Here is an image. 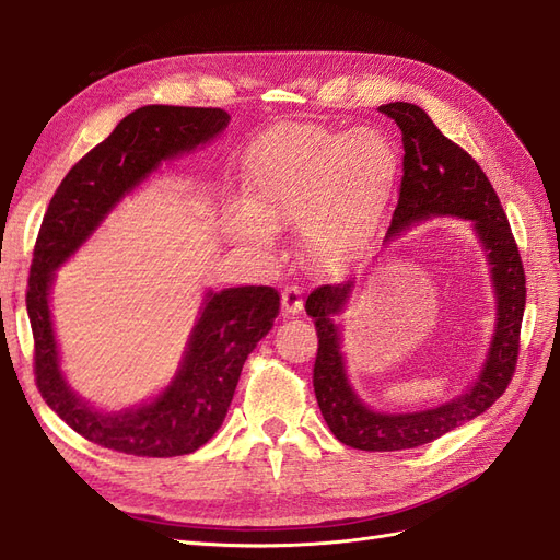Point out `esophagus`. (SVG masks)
<instances>
[{"label": "esophagus", "instance_id": "34e87169", "mask_svg": "<svg viewBox=\"0 0 560 560\" xmlns=\"http://www.w3.org/2000/svg\"><path fill=\"white\" fill-rule=\"evenodd\" d=\"M303 308L301 299V287L299 284H287L282 290V311L284 315H296Z\"/></svg>", "mask_w": 560, "mask_h": 560}]
</instances>
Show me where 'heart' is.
Instances as JSON below:
<instances>
[{
	"mask_svg": "<svg viewBox=\"0 0 560 560\" xmlns=\"http://www.w3.org/2000/svg\"><path fill=\"white\" fill-rule=\"evenodd\" d=\"M397 179V154L381 132L282 124L249 149L247 208L238 241L266 249L278 224L299 222L306 257L322 268L352 261L374 238Z\"/></svg>",
	"mask_w": 560,
	"mask_h": 560,
	"instance_id": "1",
	"label": "heart"
}]
</instances>
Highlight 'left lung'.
<instances>
[{
  "mask_svg": "<svg viewBox=\"0 0 560 560\" xmlns=\"http://www.w3.org/2000/svg\"><path fill=\"white\" fill-rule=\"evenodd\" d=\"M381 114L395 118L404 144L399 200L385 241L430 217H457L471 222L486 249L493 276L498 322L479 378L465 395L413 413H381L354 393L341 352V331L334 317L346 308L352 282L322 284L311 292L306 313L315 319L317 358L313 387L322 416L338 442L360 451H401L430 444L465 425L493 406L510 385L521 341L525 311V273L500 198L479 163L451 142L432 118L411 103H389Z\"/></svg>",
  "mask_w": 560,
  "mask_h": 560,
  "instance_id": "8db88e82",
  "label": "left lung"
}]
</instances>
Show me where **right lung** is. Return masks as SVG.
Returning <instances> with one entry per match:
<instances>
[{"label": "right lung", "instance_id": "right-lung-1", "mask_svg": "<svg viewBox=\"0 0 560 560\" xmlns=\"http://www.w3.org/2000/svg\"><path fill=\"white\" fill-rule=\"evenodd\" d=\"M229 121L231 116L217 107L135 109L65 175L48 202L25 296L35 336V381L50 409L97 446L138 457H175L208 444L226 418L247 354L280 313V294L273 287L208 292L171 385L156 399L124 411L93 409L67 385L60 369L48 308L56 268L89 241L116 202L154 173L161 161L214 140Z\"/></svg>", "mask_w": 560, "mask_h": 560}]
</instances>
